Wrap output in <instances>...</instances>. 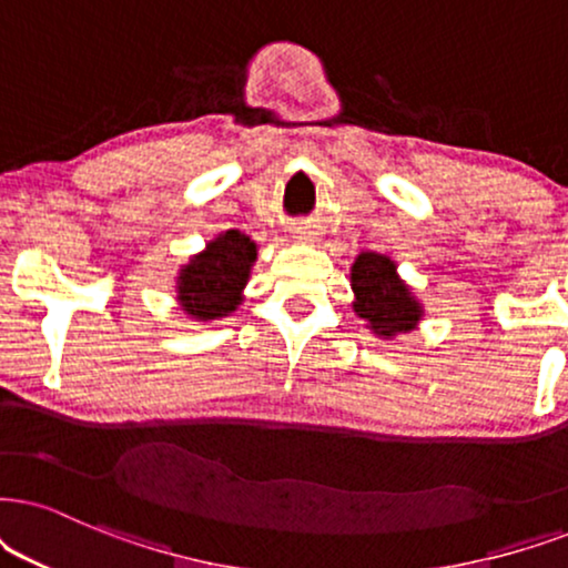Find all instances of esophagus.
Returning <instances> with one entry per match:
<instances>
[{
  "label": "esophagus",
  "mask_w": 568,
  "mask_h": 568,
  "mask_svg": "<svg viewBox=\"0 0 568 568\" xmlns=\"http://www.w3.org/2000/svg\"><path fill=\"white\" fill-rule=\"evenodd\" d=\"M293 233H296L298 241H317V235H320L312 225H296L293 227Z\"/></svg>",
  "instance_id": "obj_1"
}]
</instances>
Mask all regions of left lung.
Listing matches in <instances>:
<instances>
[{
  "mask_svg": "<svg viewBox=\"0 0 568 568\" xmlns=\"http://www.w3.org/2000/svg\"><path fill=\"white\" fill-rule=\"evenodd\" d=\"M354 312L379 337H396L419 325L422 304L398 277L390 256L362 251L351 267Z\"/></svg>",
  "mask_w": 568,
  "mask_h": 568,
  "instance_id": "1",
  "label": "left lung"
}]
</instances>
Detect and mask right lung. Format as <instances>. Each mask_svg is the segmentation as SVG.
<instances>
[{
  "mask_svg": "<svg viewBox=\"0 0 568 568\" xmlns=\"http://www.w3.org/2000/svg\"><path fill=\"white\" fill-rule=\"evenodd\" d=\"M254 262L256 243L248 235L241 231L217 235L178 272V304L196 322L227 317L243 301Z\"/></svg>",
  "mask_w": 568,
  "mask_h": 568,
  "instance_id": "right-lung-1",
  "label": "right lung"
}]
</instances>
